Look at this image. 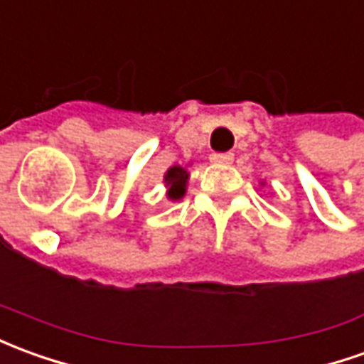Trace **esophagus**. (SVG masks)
Returning <instances> with one entry per match:
<instances>
[{
	"label": "esophagus",
	"mask_w": 364,
	"mask_h": 364,
	"mask_svg": "<svg viewBox=\"0 0 364 364\" xmlns=\"http://www.w3.org/2000/svg\"><path fill=\"white\" fill-rule=\"evenodd\" d=\"M210 161H215V164L228 165L235 161V156H232V154H213V156H210Z\"/></svg>",
	"instance_id": "obj_1"
}]
</instances>
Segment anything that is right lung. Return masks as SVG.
<instances>
[{"instance_id": "obj_1", "label": "right lung", "mask_w": 364, "mask_h": 364, "mask_svg": "<svg viewBox=\"0 0 364 364\" xmlns=\"http://www.w3.org/2000/svg\"><path fill=\"white\" fill-rule=\"evenodd\" d=\"M187 177H189V173H187L183 167H171V169L167 171V175H165V183H167V187H169V191H167V197H169V199L177 200L185 195Z\"/></svg>"}]
</instances>
